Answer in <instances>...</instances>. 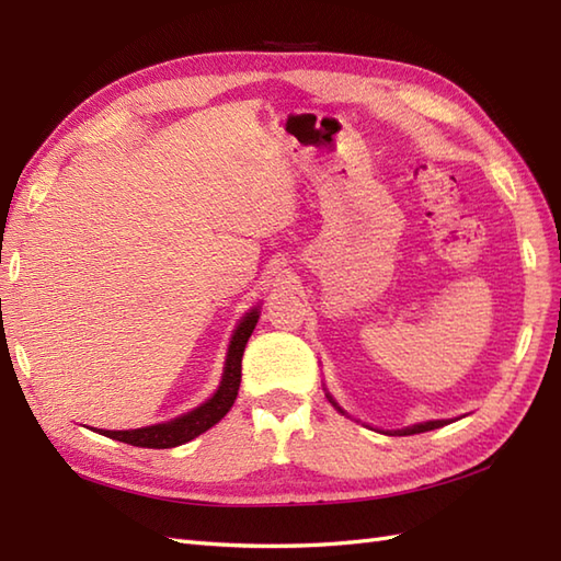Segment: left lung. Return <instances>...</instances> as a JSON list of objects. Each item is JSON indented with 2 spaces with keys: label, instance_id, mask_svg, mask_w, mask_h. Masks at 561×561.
I'll list each match as a JSON object with an SVG mask.
<instances>
[{
  "label": "left lung",
  "instance_id": "1",
  "mask_svg": "<svg viewBox=\"0 0 561 561\" xmlns=\"http://www.w3.org/2000/svg\"><path fill=\"white\" fill-rule=\"evenodd\" d=\"M448 424L446 420H438V422H424V424H414L410 428H402V432H398L400 436H410V434H422V432H432V428H438Z\"/></svg>",
  "mask_w": 561,
  "mask_h": 561
}]
</instances>
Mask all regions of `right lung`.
<instances>
[{
  "label": "right lung",
  "instance_id": "1",
  "mask_svg": "<svg viewBox=\"0 0 561 561\" xmlns=\"http://www.w3.org/2000/svg\"><path fill=\"white\" fill-rule=\"evenodd\" d=\"M255 323H257V311L248 313L241 320V325H238L236 335L231 340L229 356H226L221 386L217 392H214L211 400L199 404L197 410L178 416V420L165 422V424L133 428V432H105V428H99V432L103 436L123 440V444L139 446V448H173V446L187 444V440H193L199 434H205L209 426L217 424L221 416L231 410V404L238 396V386H241V359H243L248 337L253 335L255 330Z\"/></svg>",
  "mask_w": 561,
  "mask_h": 561
}]
</instances>
